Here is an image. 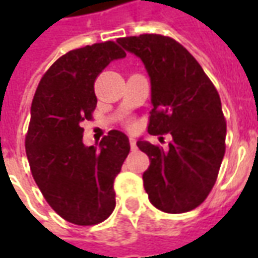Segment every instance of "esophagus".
Segmentation results:
<instances>
[{
  "label": "esophagus",
  "instance_id": "obj_1",
  "mask_svg": "<svg viewBox=\"0 0 258 258\" xmlns=\"http://www.w3.org/2000/svg\"><path fill=\"white\" fill-rule=\"evenodd\" d=\"M130 145H131V149H133V151L137 149V140H135L134 137H130Z\"/></svg>",
  "mask_w": 258,
  "mask_h": 258
}]
</instances>
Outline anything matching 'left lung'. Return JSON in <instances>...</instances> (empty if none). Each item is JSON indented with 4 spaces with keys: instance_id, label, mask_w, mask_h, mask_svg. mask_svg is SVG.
<instances>
[{
    "instance_id": "1",
    "label": "left lung",
    "mask_w": 258,
    "mask_h": 258,
    "mask_svg": "<svg viewBox=\"0 0 258 258\" xmlns=\"http://www.w3.org/2000/svg\"><path fill=\"white\" fill-rule=\"evenodd\" d=\"M117 44L142 60L151 80L148 133L173 137L166 151L142 138L137 142L151 160L142 175L146 194L164 213L194 210L216 184L225 153L220 95L198 60L173 38L141 34Z\"/></svg>"
}]
</instances>
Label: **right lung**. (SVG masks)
<instances>
[{
	"mask_svg": "<svg viewBox=\"0 0 258 258\" xmlns=\"http://www.w3.org/2000/svg\"><path fill=\"white\" fill-rule=\"evenodd\" d=\"M125 52L113 41L73 49L48 69L31 103L26 155L48 205L66 221L95 225L116 206L113 182L130 153L128 137L112 130L99 146L83 142L81 123L96 106L98 74Z\"/></svg>",
	"mask_w": 258,
	"mask_h": 258,
	"instance_id": "right-lung-1",
	"label": "right lung"
}]
</instances>
